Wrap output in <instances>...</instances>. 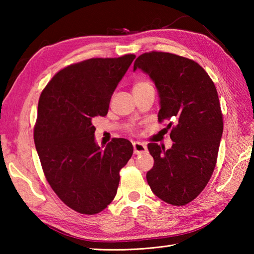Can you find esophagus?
<instances>
[{
  "label": "esophagus",
  "instance_id": "obj_1",
  "mask_svg": "<svg viewBox=\"0 0 254 254\" xmlns=\"http://www.w3.org/2000/svg\"><path fill=\"white\" fill-rule=\"evenodd\" d=\"M133 148H134V154L136 155H142L147 152V146L141 142H134Z\"/></svg>",
  "mask_w": 254,
  "mask_h": 254
}]
</instances>
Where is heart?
Segmentation results:
<instances>
[{
  "instance_id": "obj_1",
  "label": "heart",
  "mask_w": 254,
  "mask_h": 254,
  "mask_svg": "<svg viewBox=\"0 0 254 254\" xmlns=\"http://www.w3.org/2000/svg\"><path fill=\"white\" fill-rule=\"evenodd\" d=\"M147 87H152V84H150L148 80L142 79V80H137L135 85H134L133 89H142V88H147Z\"/></svg>"
}]
</instances>
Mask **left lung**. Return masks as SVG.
<instances>
[{"label": "left lung", "instance_id": "left-lung-1", "mask_svg": "<svg viewBox=\"0 0 254 254\" xmlns=\"http://www.w3.org/2000/svg\"><path fill=\"white\" fill-rule=\"evenodd\" d=\"M158 90V121H169L171 148L147 145L154 167L146 174L153 193L181 206L206 187L216 166L224 122L216 87L205 69L188 58L168 52L143 53L134 62Z\"/></svg>", "mask_w": 254, "mask_h": 254}]
</instances>
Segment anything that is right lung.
<instances>
[{
    "label": "right lung",
    "mask_w": 254,
    "mask_h": 254,
    "mask_svg": "<svg viewBox=\"0 0 254 254\" xmlns=\"http://www.w3.org/2000/svg\"><path fill=\"white\" fill-rule=\"evenodd\" d=\"M134 59L126 55L71 64L40 95L34 139L42 170L61 201L80 214H97L112 202L120 170L133 154L126 138H113L102 150L95 142L93 119L107 115Z\"/></svg>",
    "instance_id": "right-lung-1"
}]
</instances>
